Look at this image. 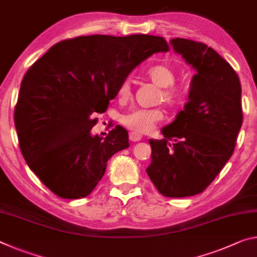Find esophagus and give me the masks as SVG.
<instances>
[{"mask_svg":"<svg viewBox=\"0 0 257 257\" xmlns=\"http://www.w3.org/2000/svg\"><path fill=\"white\" fill-rule=\"evenodd\" d=\"M129 140L132 142H138L142 140V135H140V134H137L135 132H132L129 133Z\"/></svg>","mask_w":257,"mask_h":257,"instance_id":"obj_1","label":"esophagus"}]
</instances>
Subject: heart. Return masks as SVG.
Returning a JSON list of instances; mask_svg holds the SVG:
<instances>
[{"mask_svg":"<svg viewBox=\"0 0 257 257\" xmlns=\"http://www.w3.org/2000/svg\"><path fill=\"white\" fill-rule=\"evenodd\" d=\"M146 76L151 82L160 88L158 99L170 107H176L184 99L185 91L182 85L175 83L176 72L168 65H154L146 71ZM117 98L127 100L132 96V87L128 80L123 81L117 89ZM164 114L160 108L133 109L122 116V123L135 133L148 134L152 132L156 124L162 119Z\"/></svg>","mask_w":257,"mask_h":257,"instance_id":"obj_1","label":"heart"}]
</instances>
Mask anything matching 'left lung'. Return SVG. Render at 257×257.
<instances>
[{
    "mask_svg": "<svg viewBox=\"0 0 257 257\" xmlns=\"http://www.w3.org/2000/svg\"><path fill=\"white\" fill-rule=\"evenodd\" d=\"M197 74L189 101L162 140H150V180L165 197L201 193L215 180L234 151L242 124L241 85L237 73L205 43L176 38L170 41Z\"/></svg>",
    "mask_w": 257,
    "mask_h": 257,
    "instance_id": "left-lung-1",
    "label": "left lung"
}]
</instances>
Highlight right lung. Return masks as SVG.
Segmentation results:
<instances>
[{"label": "right lung", "mask_w": 257, "mask_h": 257, "mask_svg": "<svg viewBox=\"0 0 257 257\" xmlns=\"http://www.w3.org/2000/svg\"><path fill=\"white\" fill-rule=\"evenodd\" d=\"M161 36L89 35L60 41L24 75L15 107L20 151L51 192L80 199L92 192L114 153L129 146L116 125L92 136L95 113L106 111L129 73L157 52Z\"/></svg>", "instance_id": "1"}]
</instances>
